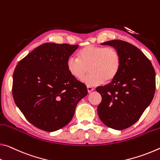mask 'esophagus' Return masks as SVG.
<instances>
[{
	"instance_id": "34e87169",
	"label": "esophagus",
	"mask_w": 160,
	"mask_h": 160,
	"mask_svg": "<svg viewBox=\"0 0 160 160\" xmlns=\"http://www.w3.org/2000/svg\"><path fill=\"white\" fill-rule=\"evenodd\" d=\"M87 89H88V92L89 93L91 92H92V91L94 90V88H92V87H90V86H88Z\"/></svg>"
}]
</instances>
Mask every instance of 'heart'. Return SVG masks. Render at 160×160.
<instances>
[{"label": "heart", "mask_w": 160, "mask_h": 160, "mask_svg": "<svg viewBox=\"0 0 160 160\" xmlns=\"http://www.w3.org/2000/svg\"><path fill=\"white\" fill-rule=\"evenodd\" d=\"M78 58L70 57L67 61V69L71 76L78 80H84L86 84L95 85L110 82L120 72L122 59L120 54L112 47L87 45L82 48Z\"/></svg>", "instance_id": "obj_1"}]
</instances>
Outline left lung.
Wrapping results in <instances>:
<instances>
[{
  "label": "left lung",
  "instance_id": "1",
  "mask_svg": "<svg viewBox=\"0 0 160 160\" xmlns=\"http://www.w3.org/2000/svg\"><path fill=\"white\" fill-rule=\"evenodd\" d=\"M102 45L118 50L122 65L112 82L96 88L102 96L98 114L109 128L125 130L139 120L152 100L156 89L155 71L150 60L135 45L120 40Z\"/></svg>",
  "mask_w": 160,
  "mask_h": 160
}]
</instances>
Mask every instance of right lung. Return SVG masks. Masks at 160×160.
<instances>
[{"label":"right lung","instance_id":"right-lung-1","mask_svg":"<svg viewBox=\"0 0 160 160\" xmlns=\"http://www.w3.org/2000/svg\"><path fill=\"white\" fill-rule=\"evenodd\" d=\"M78 48L46 42L35 48L15 68V102L26 120L40 130L54 132L68 125L77 104L87 95L86 85L67 69L68 58Z\"/></svg>","mask_w":160,"mask_h":160}]
</instances>
